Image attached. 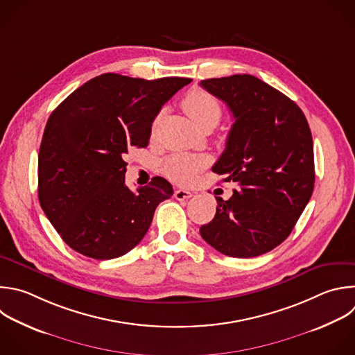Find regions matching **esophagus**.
I'll list each match as a JSON object with an SVG mask.
<instances>
[{
	"mask_svg": "<svg viewBox=\"0 0 355 355\" xmlns=\"http://www.w3.org/2000/svg\"><path fill=\"white\" fill-rule=\"evenodd\" d=\"M174 195H175V199H178V200H185V199L192 198V196H193V192H191V191H188V189H177Z\"/></svg>",
	"mask_w": 355,
	"mask_h": 355,
	"instance_id": "34e87169",
	"label": "esophagus"
}]
</instances>
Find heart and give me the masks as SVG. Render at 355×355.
Returning a JSON list of instances; mask_svg holds the SVG:
<instances>
[{
  "instance_id": "heart-1",
  "label": "heart",
  "mask_w": 355,
  "mask_h": 355,
  "mask_svg": "<svg viewBox=\"0 0 355 355\" xmlns=\"http://www.w3.org/2000/svg\"><path fill=\"white\" fill-rule=\"evenodd\" d=\"M182 108L199 130L214 128L221 116L220 101L209 92L195 87L182 98ZM209 159L202 155L175 152L163 162V173L171 181L185 185L191 184L198 174L206 168Z\"/></svg>"
}]
</instances>
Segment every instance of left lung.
I'll return each instance as SVG.
<instances>
[{
	"instance_id": "1",
	"label": "left lung",
	"mask_w": 355,
	"mask_h": 355,
	"mask_svg": "<svg viewBox=\"0 0 355 355\" xmlns=\"http://www.w3.org/2000/svg\"><path fill=\"white\" fill-rule=\"evenodd\" d=\"M230 108L234 124L213 173L235 182L228 200L216 198L202 239L232 258H254L280 245L309 202L315 184L313 144L302 110L252 75L200 82Z\"/></svg>"
}]
</instances>
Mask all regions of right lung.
<instances>
[{
	"mask_svg": "<svg viewBox=\"0 0 355 355\" xmlns=\"http://www.w3.org/2000/svg\"><path fill=\"white\" fill-rule=\"evenodd\" d=\"M191 80L103 73L51 112L39 150V200L73 251L104 261L142 241L157 205L174 191L162 177L131 191L124 155L148 146L163 104Z\"/></svg>",
	"mask_w": 355,
	"mask_h": 355,
	"instance_id": "right-lung-1",
	"label": "right lung"
}]
</instances>
